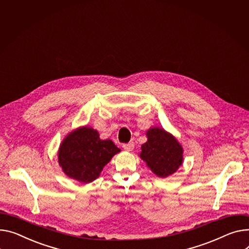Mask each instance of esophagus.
<instances>
[{
	"mask_svg": "<svg viewBox=\"0 0 249 249\" xmlns=\"http://www.w3.org/2000/svg\"><path fill=\"white\" fill-rule=\"evenodd\" d=\"M122 147L124 148V150H126V151H132L134 149V143L133 142H129V143L123 144Z\"/></svg>",
	"mask_w": 249,
	"mask_h": 249,
	"instance_id": "34e87169",
	"label": "esophagus"
}]
</instances>
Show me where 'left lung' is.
I'll use <instances>...</instances> for the list:
<instances>
[{
    "instance_id": "obj_1",
    "label": "left lung",
    "mask_w": 249,
    "mask_h": 249,
    "mask_svg": "<svg viewBox=\"0 0 249 249\" xmlns=\"http://www.w3.org/2000/svg\"><path fill=\"white\" fill-rule=\"evenodd\" d=\"M148 141L141 146L140 157L159 177L173 174L183 160V150L177 140L160 128L147 131Z\"/></svg>"
}]
</instances>
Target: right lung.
Instances as JSON below:
<instances>
[{
    "label": "right lung",
    "mask_w": 249,
    "mask_h": 249,
    "mask_svg": "<svg viewBox=\"0 0 249 249\" xmlns=\"http://www.w3.org/2000/svg\"><path fill=\"white\" fill-rule=\"evenodd\" d=\"M120 151L111 140H101L90 127L79 128L64 139L58 154L59 164L69 177L89 183Z\"/></svg>",
    "instance_id": "right-lung-1"
}]
</instances>
